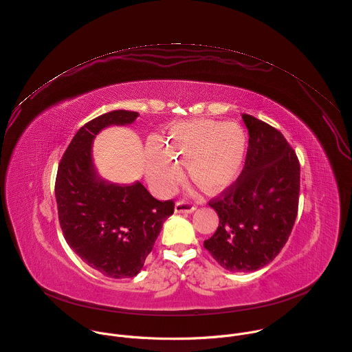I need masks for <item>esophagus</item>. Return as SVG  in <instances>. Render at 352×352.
I'll return each instance as SVG.
<instances>
[{
    "instance_id": "34e87169",
    "label": "esophagus",
    "mask_w": 352,
    "mask_h": 352,
    "mask_svg": "<svg viewBox=\"0 0 352 352\" xmlns=\"http://www.w3.org/2000/svg\"><path fill=\"white\" fill-rule=\"evenodd\" d=\"M197 210V206L186 201H179L175 204V213H192Z\"/></svg>"
}]
</instances>
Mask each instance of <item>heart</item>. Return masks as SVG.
<instances>
[{
    "label": "heart",
    "mask_w": 352,
    "mask_h": 352,
    "mask_svg": "<svg viewBox=\"0 0 352 352\" xmlns=\"http://www.w3.org/2000/svg\"><path fill=\"white\" fill-rule=\"evenodd\" d=\"M247 135L234 122L192 119L168 127L163 146L148 140L144 175L154 192L167 197L182 178L179 166L205 190L228 188L240 174L247 154Z\"/></svg>",
    "instance_id": "1"
}]
</instances>
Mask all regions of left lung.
Returning <instances> with one entry per match:
<instances>
[{
	"mask_svg": "<svg viewBox=\"0 0 352 352\" xmlns=\"http://www.w3.org/2000/svg\"><path fill=\"white\" fill-rule=\"evenodd\" d=\"M250 140L237 181L209 202L219 228L204 245L232 272H252L270 264L289 239L298 214L300 166L283 135L243 113Z\"/></svg>",
	"mask_w": 352,
	"mask_h": 352,
	"instance_id": "left-lung-1",
	"label": "left lung"
}]
</instances>
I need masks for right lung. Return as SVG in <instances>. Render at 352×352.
<instances>
[{
	"mask_svg": "<svg viewBox=\"0 0 352 352\" xmlns=\"http://www.w3.org/2000/svg\"><path fill=\"white\" fill-rule=\"evenodd\" d=\"M133 111H111L85 123L58 164L56 202L67 244L78 257L109 278L136 276L174 213L173 201H157L142 182L129 185L104 179L92 160V143L109 126L131 124Z\"/></svg>",
	"mask_w": 352,
	"mask_h": 352,
	"instance_id": "add662e5",
	"label": "right lung"
}]
</instances>
